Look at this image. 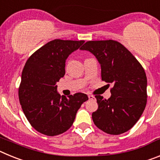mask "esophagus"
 Returning a JSON list of instances; mask_svg holds the SVG:
<instances>
[{
	"label": "esophagus",
	"instance_id": "esophagus-1",
	"mask_svg": "<svg viewBox=\"0 0 160 160\" xmlns=\"http://www.w3.org/2000/svg\"><path fill=\"white\" fill-rule=\"evenodd\" d=\"M88 98H89V99H94V98H95L94 96L91 95V94H88Z\"/></svg>",
	"mask_w": 160,
	"mask_h": 160
}]
</instances>
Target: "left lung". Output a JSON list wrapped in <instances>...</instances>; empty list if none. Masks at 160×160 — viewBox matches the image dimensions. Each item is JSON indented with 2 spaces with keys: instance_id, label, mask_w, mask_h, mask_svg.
Returning a JSON list of instances; mask_svg holds the SVG:
<instances>
[{
  "instance_id": "obj_1",
  "label": "left lung",
  "mask_w": 160,
  "mask_h": 160,
  "mask_svg": "<svg viewBox=\"0 0 160 160\" xmlns=\"http://www.w3.org/2000/svg\"><path fill=\"white\" fill-rule=\"evenodd\" d=\"M81 49L95 56L101 66L102 80L113 84L108 99L95 96L98 108L92 114L94 124L110 135L129 131L139 119L147 104L148 81L143 68L116 41H90Z\"/></svg>"
}]
</instances>
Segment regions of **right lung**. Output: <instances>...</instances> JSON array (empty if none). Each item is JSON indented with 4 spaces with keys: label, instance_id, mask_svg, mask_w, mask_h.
Masks as SVG:
<instances>
[{
    "label": "right lung",
    "instance_id": "1",
    "mask_svg": "<svg viewBox=\"0 0 160 160\" xmlns=\"http://www.w3.org/2000/svg\"><path fill=\"white\" fill-rule=\"evenodd\" d=\"M83 43L84 41L55 39L32 53L24 66L20 103L31 126L43 135L54 136L67 131L82 104L88 100L83 93L61 96L56 85L66 73L69 55Z\"/></svg>",
    "mask_w": 160,
    "mask_h": 160
}]
</instances>
